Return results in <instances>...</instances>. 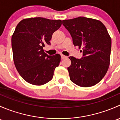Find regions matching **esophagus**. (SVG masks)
<instances>
[{
    "label": "esophagus",
    "mask_w": 120,
    "mask_h": 120,
    "mask_svg": "<svg viewBox=\"0 0 120 120\" xmlns=\"http://www.w3.org/2000/svg\"><path fill=\"white\" fill-rule=\"evenodd\" d=\"M61 59H67V57L66 56L63 55V54H61Z\"/></svg>",
    "instance_id": "esophagus-1"
}]
</instances>
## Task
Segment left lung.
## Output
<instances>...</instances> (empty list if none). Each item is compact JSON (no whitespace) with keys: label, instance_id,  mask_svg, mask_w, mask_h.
Wrapping results in <instances>:
<instances>
[{"label":"left lung","instance_id":"obj_1","mask_svg":"<svg viewBox=\"0 0 120 120\" xmlns=\"http://www.w3.org/2000/svg\"><path fill=\"white\" fill-rule=\"evenodd\" d=\"M63 25L74 45L82 49L81 59L69 57L70 80L81 87L97 84L106 75L110 60L112 39L106 26L99 20L84 17L63 20Z\"/></svg>","mask_w":120,"mask_h":120}]
</instances>
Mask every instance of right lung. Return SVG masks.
I'll use <instances>...</instances> for the list:
<instances>
[{"label": "right lung", "instance_id": "1", "mask_svg": "<svg viewBox=\"0 0 120 120\" xmlns=\"http://www.w3.org/2000/svg\"><path fill=\"white\" fill-rule=\"evenodd\" d=\"M61 20L42 17L25 19L17 25L11 37L13 60L17 70L27 82L42 85L53 78L61 60L60 54L49 56L43 48L50 45Z\"/></svg>", "mask_w": 120, "mask_h": 120}]
</instances>
